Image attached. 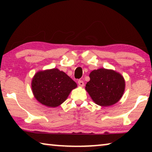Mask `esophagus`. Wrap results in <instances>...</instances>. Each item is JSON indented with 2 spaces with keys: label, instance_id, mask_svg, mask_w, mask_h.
Instances as JSON below:
<instances>
[{
  "label": "esophagus",
  "instance_id": "esophagus-1",
  "mask_svg": "<svg viewBox=\"0 0 152 152\" xmlns=\"http://www.w3.org/2000/svg\"><path fill=\"white\" fill-rule=\"evenodd\" d=\"M77 83H78V84L80 85V86H84V82H83L82 80H78Z\"/></svg>",
  "mask_w": 152,
  "mask_h": 152
}]
</instances>
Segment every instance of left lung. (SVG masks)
Returning <instances> with one entry per match:
<instances>
[{
	"label": "left lung",
	"instance_id": "obj_1",
	"mask_svg": "<svg viewBox=\"0 0 152 152\" xmlns=\"http://www.w3.org/2000/svg\"><path fill=\"white\" fill-rule=\"evenodd\" d=\"M86 90L97 104L102 107L113 105L123 95L125 82L121 75L113 70L100 68L89 75Z\"/></svg>",
	"mask_w": 152,
	"mask_h": 152
}]
</instances>
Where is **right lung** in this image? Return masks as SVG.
<instances>
[{
  "instance_id": "obj_1",
  "label": "right lung",
  "mask_w": 152,
  "mask_h": 152,
  "mask_svg": "<svg viewBox=\"0 0 152 152\" xmlns=\"http://www.w3.org/2000/svg\"><path fill=\"white\" fill-rule=\"evenodd\" d=\"M76 87V83L57 68L38 72L32 82L34 97L39 102L50 107L63 103Z\"/></svg>"
}]
</instances>
